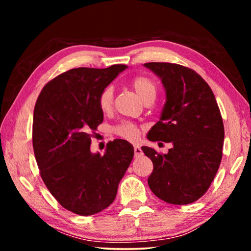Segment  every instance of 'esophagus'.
Here are the masks:
<instances>
[{"label": "esophagus", "mask_w": 251, "mask_h": 251, "mask_svg": "<svg viewBox=\"0 0 251 251\" xmlns=\"http://www.w3.org/2000/svg\"><path fill=\"white\" fill-rule=\"evenodd\" d=\"M134 154H135V158H139V157L143 156V151L139 146H134Z\"/></svg>", "instance_id": "34e87169"}]
</instances>
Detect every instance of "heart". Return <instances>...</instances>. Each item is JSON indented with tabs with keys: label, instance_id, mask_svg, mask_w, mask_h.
Here are the masks:
<instances>
[{
	"label": "heart",
	"instance_id": "1",
	"mask_svg": "<svg viewBox=\"0 0 251 251\" xmlns=\"http://www.w3.org/2000/svg\"><path fill=\"white\" fill-rule=\"evenodd\" d=\"M130 85L142 100H145L148 96L156 95V84L154 83V80L145 77V76H136V77L130 80ZM113 97L114 93L112 87H106L101 91L99 97V105L103 112H108L112 108ZM115 133L123 138L128 139V141H134L138 136V129L136 125L131 124V123H122L121 125L116 126Z\"/></svg>",
	"mask_w": 251,
	"mask_h": 251
}]
</instances>
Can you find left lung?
Instances as JSON below:
<instances>
[{
	"label": "left lung",
	"instance_id": "1",
	"mask_svg": "<svg viewBox=\"0 0 251 251\" xmlns=\"http://www.w3.org/2000/svg\"><path fill=\"white\" fill-rule=\"evenodd\" d=\"M144 66L158 76L166 92L159 121L147 138L173 144L167 154L142 147L154 165L148 186L168 203H192L209 188L222 161L225 130L217 101L194 70L172 63Z\"/></svg>",
	"mask_w": 251,
	"mask_h": 251
}]
</instances>
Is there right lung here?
I'll return each mask as SVG.
<instances>
[{
    "label": "right lung",
    "mask_w": 251,
    "mask_h": 251,
    "mask_svg": "<svg viewBox=\"0 0 251 251\" xmlns=\"http://www.w3.org/2000/svg\"><path fill=\"white\" fill-rule=\"evenodd\" d=\"M127 69L78 67L45 85L33 116V150L44 184L55 199L74 214L90 216L107 208L134 157L124 139L91 151L92 134L104 120L99 97Z\"/></svg>",
    "instance_id": "1"
}]
</instances>
